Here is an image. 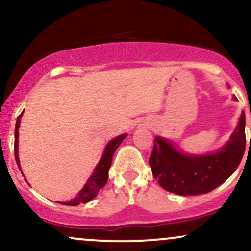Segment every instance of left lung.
<instances>
[{
  "label": "left lung",
  "mask_w": 251,
  "mask_h": 251,
  "mask_svg": "<svg viewBox=\"0 0 251 251\" xmlns=\"http://www.w3.org/2000/svg\"><path fill=\"white\" fill-rule=\"evenodd\" d=\"M244 150L246 116L242 112L237 127L218 151L208 154L185 153L165 138L155 137L149 163L164 190L180 196L201 195L212 191L234 174Z\"/></svg>",
  "instance_id": "obj_1"
}]
</instances>
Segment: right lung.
I'll use <instances>...</instances> for the list:
<instances>
[{"mask_svg":"<svg viewBox=\"0 0 251 251\" xmlns=\"http://www.w3.org/2000/svg\"><path fill=\"white\" fill-rule=\"evenodd\" d=\"M21 117H22V113L20 114L19 118H17V120H16L15 146H14L16 164H17V166H19L20 170H21V165H20V160H19V144L17 143H19V127H20V123H21ZM126 135H127L126 133L122 134V135H119V137L112 139L111 142H108V144L106 145V148H105V151H103V153L101 155V159H100L99 163L97 164L96 169H94V171L92 172L91 177L88 178L87 183L85 184V186L81 189V191L76 195V197H74L73 200H71L68 201H57V203L62 204V205L76 206V205H79V204L87 203V201L93 200V198L98 195L99 190H101L103 186L106 185V183H107L108 170H109V168H111L112 158H113V154H114V152H116V150L119 148L120 144H122L123 140L126 138Z\"/></svg>","mask_w":251,"mask_h":251,"instance_id":"1","label":"right lung"}]
</instances>
